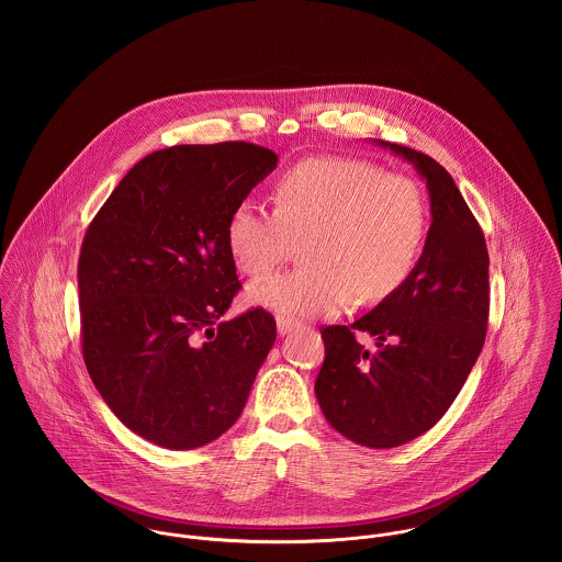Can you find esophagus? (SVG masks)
Masks as SVG:
<instances>
[{"mask_svg":"<svg viewBox=\"0 0 562 562\" xmlns=\"http://www.w3.org/2000/svg\"><path fill=\"white\" fill-rule=\"evenodd\" d=\"M294 326H296V322L292 321V318H285V316H277V328H279V333H281V335L290 333Z\"/></svg>","mask_w":562,"mask_h":562,"instance_id":"esophagus-1","label":"esophagus"}]
</instances>
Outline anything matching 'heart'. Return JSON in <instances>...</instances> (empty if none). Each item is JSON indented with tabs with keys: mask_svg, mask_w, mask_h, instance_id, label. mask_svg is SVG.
I'll return each instance as SVG.
<instances>
[{
	"mask_svg": "<svg viewBox=\"0 0 562 562\" xmlns=\"http://www.w3.org/2000/svg\"><path fill=\"white\" fill-rule=\"evenodd\" d=\"M426 238L419 186L357 158H312L274 186V212L241 199L227 221L229 252L246 277L277 270L296 244L301 270L257 281L255 305L292 318L335 314L352 299L376 303L413 272Z\"/></svg>",
	"mask_w": 562,
	"mask_h": 562,
	"instance_id": "obj_1",
	"label": "heart"
}]
</instances>
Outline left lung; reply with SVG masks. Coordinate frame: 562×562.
Wrapping results in <instances>:
<instances>
[{"instance_id":"8db88e82","label":"left lung","mask_w":562,"mask_h":562,"mask_svg":"<svg viewBox=\"0 0 562 562\" xmlns=\"http://www.w3.org/2000/svg\"><path fill=\"white\" fill-rule=\"evenodd\" d=\"M426 179L432 223L396 292L350 326H322L316 396L328 424L368 448H396L430 430L465 385L486 335L488 252L481 225L439 161L379 140ZM357 329L378 337L366 351Z\"/></svg>"}]
</instances>
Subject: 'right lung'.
<instances>
[{"label":"right lung","instance_id":"1","mask_svg":"<svg viewBox=\"0 0 562 562\" xmlns=\"http://www.w3.org/2000/svg\"><path fill=\"white\" fill-rule=\"evenodd\" d=\"M277 166L266 147L177 145L138 161L81 240V355L112 413L143 439L201 448L236 424L277 339L241 290L227 221Z\"/></svg>","mask_w":562,"mask_h":562}]
</instances>
